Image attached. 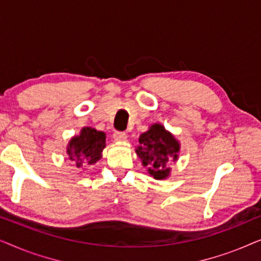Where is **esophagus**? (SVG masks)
I'll return each mask as SVG.
<instances>
[{
  "label": "esophagus",
  "instance_id": "obj_1",
  "mask_svg": "<svg viewBox=\"0 0 261 261\" xmlns=\"http://www.w3.org/2000/svg\"><path fill=\"white\" fill-rule=\"evenodd\" d=\"M113 138L115 141H124L127 139V134L124 132H119L115 130L113 134Z\"/></svg>",
  "mask_w": 261,
  "mask_h": 261
}]
</instances>
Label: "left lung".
Here are the masks:
<instances>
[{
	"label": "left lung",
	"instance_id": "left-lung-1",
	"mask_svg": "<svg viewBox=\"0 0 261 261\" xmlns=\"http://www.w3.org/2000/svg\"><path fill=\"white\" fill-rule=\"evenodd\" d=\"M139 144L137 153L145 166L151 165L148 172L155 179H164L169 176L170 169L166 167V163L177 160L179 151V144L173 135L166 132L162 124H153L146 133L140 135Z\"/></svg>",
	"mask_w": 261,
	"mask_h": 261
}]
</instances>
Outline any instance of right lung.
<instances>
[{"label":"right lung","instance_id":"obj_1","mask_svg":"<svg viewBox=\"0 0 261 261\" xmlns=\"http://www.w3.org/2000/svg\"><path fill=\"white\" fill-rule=\"evenodd\" d=\"M106 147V135L94 128L85 127L81 135L74 137L67 147V154L77 167L95 164Z\"/></svg>","mask_w":261,"mask_h":261}]
</instances>
